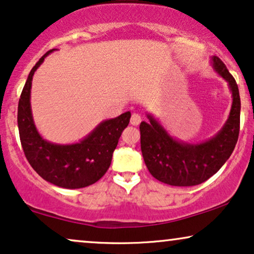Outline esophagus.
Instances as JSON below:
<instances>
[{
	"label": "esophagus",
	"mask_w": 254,
	"mask_h": 254,
	"mask_svg": "<svg viewBox=\"0 0 254 254\" xmlns=\"http://www.w3.org/2000/svg\"><path fill=\"white\" fill-rule=\"evenodd\" d=\"M140 123H141V115L137 114V113L131 114L130 124L133 125V126H137V125H140Z\"/></svg>",
	"instance_id": "obj_1"
}]
</instances>
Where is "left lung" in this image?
<instances>
[{
  "mask_svg": "<svg viewBox=\"0 0 254 254\" xmlns=\"http://www.w3.org/2000/svg\"><path fill=\"white\" fill-rule=\"evenodd\" d=\"M212 66L228 81L232 92L229 119L215 136L191 144L171 137L157 121L147 114L149 123L140 125L141 151L149 173L161 182L175 187H192L205 182L231 156L239 135L240 97L238 85L225 64L212 57Z\"/></svg>",
  "mask_w": 254,
  "mask_h": 254,
  "instance_id": "1",
  "label": "left lung"
}]
</instances>
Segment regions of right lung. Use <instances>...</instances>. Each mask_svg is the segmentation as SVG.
Here are the masks:
<instances>
[{"label": "right lung", "mask_w": 254, "mask_h": 254, "mask_svg": "<svg viewBox=\"0 0 254 254\" xmlns=\"http://www.w3.org/2000/svg\"><path fill=\"white\" fill-rule=\"evenodd\" d=\"M54 50L36 63L23 87L17 111L19 139L26 160L42 179L61 188L79 189L95 183L106 174L121 133L129 124L130 112L100 123L78 143L56 144L43 139L32 119L31 81L35 71Z\"/></svg>", "instance_id": "add662e5"}]
</instances>
